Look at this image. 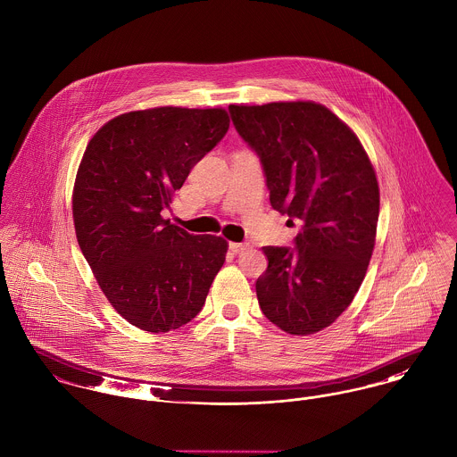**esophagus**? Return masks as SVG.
I'll return each instance as SVG.
<instances>
[{
    "label": "esophagus",
    "instance_id": "1",
    "mask_svg": "<svg viewBox=\"0 0 457 457\" xmlns=\"http://www.w3.org/2000/svg\"><path fill=\"white\" fill-rule=\"evenodd\" d=\"M247 249V244H238V242H231L229 244V251L233 253V254H240V253H244Z\"/></svg>",
    "mask_w": 457,
    "mask_h": 457
}]
</instances>
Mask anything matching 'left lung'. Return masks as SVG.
Instances as JSON below:
<instances>
[{
  "label": "left lung",
  "mask_w": 457,
  "mask_h": 457,
  "mask_svg": "<svg viewBox=\"0 0 457 457\" xmlns=\"http://www.w3.org/2000/svg\"><path fill=\"white\" fill-rule=\"evenodd\" d=\"M229 114L262 161L272 208L300 222L295 247H263L260 307L291 336L316 334L364 280L379 213L374 168L355 132L321 104H231Z\"/></svg>",
  "instance_id": "left-lung-1"
}]
</instances>
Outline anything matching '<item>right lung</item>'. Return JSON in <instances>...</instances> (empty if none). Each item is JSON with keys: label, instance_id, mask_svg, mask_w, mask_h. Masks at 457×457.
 <instances>
[{"label": "right lung", "instance_id": "right-lung-1", "mask_svg": "<svg viewBox=\"0 0 457 457\" xmlns=\"http://www.w3.org/2000/svg\"><path fill=\"white\" fill-rule=\"evenodd\" d=\"M222 107L130 111L96 130L78 170L72 213L79 247L109 303L161 334L203 309L228 242L162 217L190 170L226 136Z\"/></svg>", "mask_w": 457, "mask_h": 457}]
</instances>
